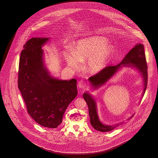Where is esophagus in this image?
<instances>
[{
  "mask_svg": "<svg viewBox=\"0 0 158 158\" xmlns=\"http://www.w3.org/2000/svg\"><path fill=\"white\" fill-rule=\"evenodd\" d=\"M87 86V84L84 81H80L78 82V87L80 88H85Z\"/></svg>",
  "mask_w": 158,
  "mask_h": 158,
  "instance_id": "1",
  "label": "esophagus"
}]
</instances>
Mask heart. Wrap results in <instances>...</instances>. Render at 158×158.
I'll use <instances>...</instances> for the list:
<instances>
[{"label":"heart","mask_w":158,"mask_h":158,"mask_svg":"<svg viewBox=\"0 0 158 158\" xmlns=\"http://www.w3.org/2000/svg\"><path fill=\"white\" fill-rule=\"evenodd\" d=\"M103 37H91L78 41L73 51L65 54V58L70 67L77 69L80 61L87 59V71L96 74L106 67L113 52V47Z\"/></svg>","instance_id":"b5f03b06"}]
</instances>
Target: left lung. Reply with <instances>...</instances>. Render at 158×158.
<instances>
[{
	"label": "left lung",
	"instance_id": "left-lung-1",
	"mask_svg": "<svg viewBox=\"0 0 158 158\" xmlns=\"http://www.w3.org/2000/svg\"><path fill=\"white\" fill-rule=\"evenodd\" d=\"M122 67L135 68V69L140 72L144 81V90L142 94L143 97L148 86V65L144 53V46L142 44H139L135 45L128 52L121 63L118 65L107 66L104 68L102 71L98 73L97 74L89 78V81L94 88H99L107 82L108 80H110V78L112 77ZM83 97L89 108L91 124L95 130L103 132L111 131L120 125L123 124V123H121L112 126L103 124L98 117L96 102L94 98L88 93H85L83 94ZM133 115L134 114L128 118V120L133 117Z\"/></svg>",
	"mask_w": 158,
	"mask_h": 158
}]
</instances>
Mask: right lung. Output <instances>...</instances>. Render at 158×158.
<instances>
[{
  "label": "right lung",
  "mask_w": 158,
  "mask_h": 158,
  "mask_svg": "<svg viewBox=\"0 0 158 158\" xmlns=\"http://www.w3.org/2000/svg\"><path fill=\"white\" fill-rule=\"evenodd\" d=\"M49 38H32L21 52L18 87L27 111L41 126L56 128L65 111L77 95V80H60L51 76L44 65L42 46Z\"/></svg>",
  "instance_id": "obj_1"
}]
</instances>
